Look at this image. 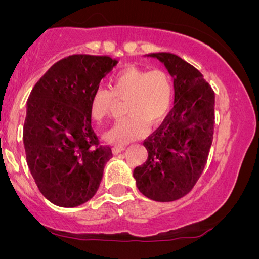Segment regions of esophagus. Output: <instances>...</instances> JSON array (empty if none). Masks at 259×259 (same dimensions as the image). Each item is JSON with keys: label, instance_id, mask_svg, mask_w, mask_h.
Segmentation results:
<instances>
[{"label": "esophagus", "instance_id": "esophagus-1", "mask_svg": "<svg viewBox=\"0 0 259 259\" xmlns=\"http://www.w3.org/2000/svg\"><path fill=\"white\" fill-rule=\"evenodd\" d=\"M124 150H125V146H114L113 147V153L118 154V153L123 152Z\"/></svg>", "mask_w": 259, "mask_h": 259}]
</instances>
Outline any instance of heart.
<instances>
[{
  "mask_svg": "<svg viewBox=\"0 0 259 259\" xmlns=\"http://www.w3.org/2000/svg\"><path fill=\"white\" fill-rule=\"evenodd\" d=\"M173 84L164 70L147 72L139 67H127L111 80V91L96 88L89 99L92 119L102 120L111 113L115 100L125 101L126 119L118 121L105 133V140L112 145H126L138 140L150 125H158L165 119L173 103Z\"/></svg>",
  "mask_w": 259,
  "mask_h": 259,
  "instance_id": "1",
  "label": "heart"
}]
</instances>
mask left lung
<instances>
[{"label": "left lung", "mask_w": 259, "mask_h": 259, "mask_svg": "<svg viewBox=\"0 0 259 259\" xmlns=\"http://www.w3.org/2000/svg\"><path fill=\"white\" fill-rule=\"evenodd\" d=\"M164 64L174 84V107L144 141L148 157L134 169L139 191L158 202L189 194L207 163L214 129V92L203 75L178 56L147 55Z\"/></svg>", "instance_id": "left-lung-1"}]
</instances>
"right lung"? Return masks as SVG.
<instances>
[{
	"instance_id": "obj_1",
	"label": "right lung",
	"mask_w": 259,
	"mask_h": 259,
	"mask_svg": "<svg viewBox=\"0 0 259 259\" xmlns=\"http://www.w3.org/2000/svg\"><path fill=\"white\" fill-rule=\"evenodd\" d=\"M117 63L108 56H69L30 92L23 130L26 163L41 194L56 206H80L99 190L113 154L109 146H99L89 99Z\"/></svg>"
}]
</instances>
